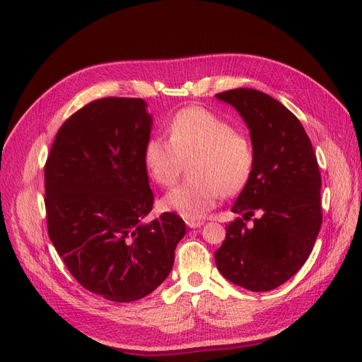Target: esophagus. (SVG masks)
I'll return each mask as SVG.
<instances>
[{
  "label": "esophagus",
  "instance_id": "esophagus-1",
  "mask_svg": "<svg viewBox=\"0 0 362 362\" xmlns=\"http://www.w3.org/2000/svg\"><path fill=\"white\" fill-rule=\"evenodd\" d=\"M204 224V221L201 220H186V226L191 227V229H197V227H201Z\"/></svg>",
  "mask_w": 362,
  "mask_h": 362
}]
</instances>
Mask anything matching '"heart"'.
<instances>
[{
    "label": "heart",
    "instance_id": "obj_1",
    "mask_svg": "<svg viewBox=\"0 0 362 362\" xmlns=\"http://www.w3.org/2000/svg\"><path fill=\"white\" fill-rule=\"evenodd\" d=\"M168 141L152 136L144 148V161L151 179L160 186L173 183L183 163H189L194 182L179 185L158 202L163 211L187 220L206 216L223 195L242 191L254 168L251 142L233 126L202 107L177 111L167 126Z\"/></svg>",
    "mask_w": 362,
    "mask_h": 362
}]
</instances>
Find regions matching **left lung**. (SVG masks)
<instances>
[{
    "mask_svg": "<svg viewBox=\"0 0 362 362\" xmlns=\"http://www.w3.org/2000/svg\"><path fill=\"white\" fill-rule=\"evenodd\" d=\"M250 129L254 168L232 206L216 251L218 272L252 292L279 288L308 259L321 227V176L311 141L293 112L270 95L238 88L217 93ZM254 214L248 228L244 223Z\"/></svg>",
    "mask_w": 362,
    "mask_h": 362,
    "instance_id": "left-lung-1",
    "label": "left lung"
}]
</instances>
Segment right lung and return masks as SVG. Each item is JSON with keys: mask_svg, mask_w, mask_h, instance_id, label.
Wrapping results in <instances>:
<instances>
[{"mask_svg": "<svg viewBox=\"0 0 362 362\" xmlns=\"http://www.w3.org/2000/svg\"><path fill=\"white\" fill-rule=\"evenodd\" d=\"M152 116L141 98H103L69 117L45 164L48 236L85 289L114 302L138 300L167 279L185 221H152L144 148Z\"/></svg>", "mask_w": 362, "mask_h": 362, "instance_id": "right-lung-1", "label": "right lung"}]
</instances>
